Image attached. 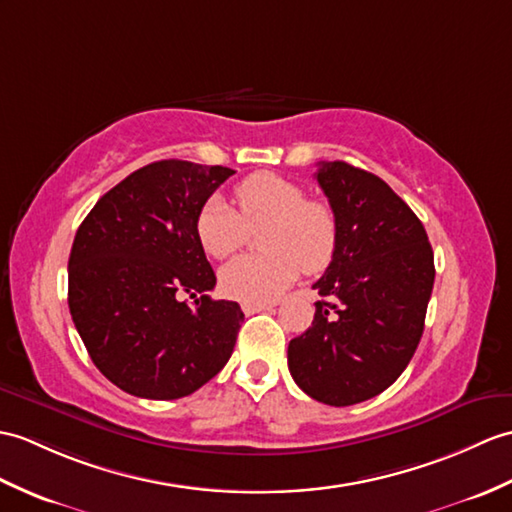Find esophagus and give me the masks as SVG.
I'll use <instances>...</instances> for the list:
<instances>
[{
	"label": "esophagus",
	"instance_id": "esophagus-1",
	"mask_svg": "<svg viewBox=\"0 0 512 512\" xmlns=\"http://www.w3.org/2000/svg\"><path fill=\"white\" fill-rule=\"evenodd\" d=\"M270 307L272 305H268V303H244L242 312L246 316H251V314H257V312H266V310H270Z\"/></svg>",
	"mask_w": 512,
	"mask_h": 512
}]
</instances>
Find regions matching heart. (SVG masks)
Here are the masks:
<instances>
[{
  "mask_svg": "<svg viewBox=\"0 0 512 512\" xmlns=\"http://www.w3.org/2000/svg\"><path fill=\"white\" fill-rule=\"evenodd\" d=\"M237 213L211 196L196 216V237L209 257L224 259L246 242L248 229L261 233L264 255H244L220 270V290L242 303H270L299 275L325 270L336 253L338 224L325 200L307 198L288 178L259 172L235 189Z\"/></svg>",
  "mask_w": 512,
  "mask_h": 512,
  "instance_id": "obj_1",
  "label": "heart"
}]
</instances>
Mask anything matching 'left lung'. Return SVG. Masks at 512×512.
Returning a JSON list of instances; mask_svg holds the SVG:
<instances>
[{"label": "left lung", "instance_id": "obj_1", "mask_svg": "<svg viewBox=\"0 0 512 512\" xmlns=\"http://www.w3.org/2000/svg\"><path fill=\"white\" fill-rule=\"evenodd\" d=\"M338 244L312 288V327L290 340L296 386L327 406H353L406 371L423 336L434 253L421 220L382 178L344 161L318 163Z\"/></svg>", "mask_w": 512, "mask_h": 512}]
</instances>
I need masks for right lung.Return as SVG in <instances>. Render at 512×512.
<instances>
[{"label": "right lung", "instance_id": "obj_1", "mask_svg": "<svg viewBox=\"0 0 512 512\" xmlns=\"http://www.w3.org/2000/svg\"><path fill=\"white\" fill-rule=\"evenodd\" d=\"M231 174L154 161L106 192L80 224L69 312L93 364L128 395L187 397L231 358L244 314L207 294L216 275L196 237L200 207Z\"/></svg>", "mask_w": 512, "mask_h": 512}]
</instances>
